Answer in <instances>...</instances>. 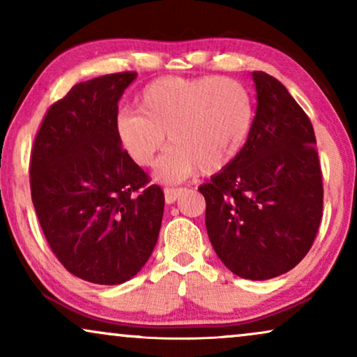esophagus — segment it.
<instances>
[{"instance_id":"34e87169","label":"esophagus","mask_w":357,"mask_h":357,"mask_svg":"<svg viewBox=\"0 0 357 357\" xmlns=\"http://www.w3.org/2000/svg\"><path fill=\"white\" fill-rule=\"evenodd\" d=\"M182 193H183L182 188H165L164 190L165 203H167V204L175 203L180 197H182Z\"/></svg>"}]
</instances>
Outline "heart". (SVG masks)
Here are the masks:
<instances>
[{"label":"heart","mask_w":357,"mask_h":357,"mask_svg":"<svg viewBox=\"0 0 357 357\" xmlns=\"http://www.w3.org/2000/svg\"><path fill=\"white\" fill-rule=\"evenodd\" d=\"M138 109L116 116V138L136 164L151 167L167 135L172 146L155 169L164 183L226 169L252 125L250 96L231 77H159L141 91Z\"/></svg>","instance_id":"obj_1"}]
</instances>
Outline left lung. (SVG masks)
Here are the masks:
<instances>
[{"label": "left lung", "mask_w": 357, "mask_h": 357, "mask_svg": "<svg viewBox=\"0 0 357 357\" xmlns=\"http://www.w3.org/2000/svg\"><path fill=\"white\" fill-rule=\"evenodd\" d=\"M257 110L237 158L199 187L206 231L224 265L243 280H271L310 250L324 208L314 126L284 86L252 73Z\"/></svg>", "instance_id": "left-lung-1"}]
</instances>
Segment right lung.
Segmentation results:
<instances>
[{
  "label": "right lung",
  "mask_w": 357,
  "mask_h": 357,
  "mask_svg": "<svg viewBox=\"0 0 357 357\" xmlns=\"http://www.w3.org/2000/svg\"><path fill=\"white\" fill-rule=\"evenodd\" d=\"M136 73L73 86L48 109L31 158V192L47 242L71 275L114 286L138 275L158 242L164 193L115 133Z\"/></svg>",
  "instance_id": "add662e5"
}]
</instances>
